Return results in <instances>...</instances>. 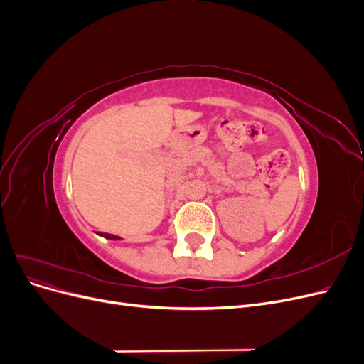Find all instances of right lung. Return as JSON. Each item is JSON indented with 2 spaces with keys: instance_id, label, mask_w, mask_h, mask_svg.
Segmentation results:
<instances>
[{
  "instance_id": "add662e5",
  "label": "right lung",
  "mask_w": 364,
  "mask_h": 364,
  "mask_svg": "<svg viewBox=\"0 0 364 364\" xmlns=\"http://www.w3.org/2000/svg\"><path fill=\"white\" fill-rule=\"evenodd\" d=\"M100 235H102V237H105V238H107V240H121L119 237L112 235V234H105V232H100Z\"/></svg>"
}]
</instances>
